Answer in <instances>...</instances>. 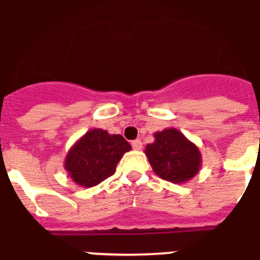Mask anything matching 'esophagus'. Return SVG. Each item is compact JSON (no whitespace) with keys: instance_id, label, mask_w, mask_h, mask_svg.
<instances>
[{"instance_id":"esophagus-1","label":"esophagus","mask_w":260,"mask_h":260,"mask_svg":"<svg viewBox=\"0 0 260 260\" xmlns=\"http://www.w3.org/2000/svg\"><path fill=\"white\" fill-rule=\"evenodd\" d=\"M132 148L137 149V151H139V149L143 148V143H141L140 140H134V141H132Z\"/></svg>"}]
</instances>
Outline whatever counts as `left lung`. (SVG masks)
<instances>
[{
    "label": "left lung",
    "mask_w": 260,
    "mask_h": 260,
    "mask_svg": "<svg viewBox=\"0 0 260 260\" xmlns=\"http://www.w3.org/2000/svg\"><path fill=\"white\" fill-rule=\"evenodd\" d=\"M155 141L147 144L145 155L152 170L171 183H185L198 175L202 166L199 148L175 128L156 132Z\"/></svg>",
    "instance_id": "left-lung-1"
}]
</instances>
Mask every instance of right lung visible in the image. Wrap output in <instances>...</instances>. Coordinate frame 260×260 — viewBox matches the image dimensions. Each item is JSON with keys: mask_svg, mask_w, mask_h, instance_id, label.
Instances as JSON below:
<instances>
[{"mask_svg": "<svg viewBox=\"0 0 260 260\" xmlns=\"http://www.w3.org/2000/svg\"><path fill=\"white\" fill-rule=\"evenodd\" d=\"M131 149L121 135L90 129L69 149L64 167L76 184L88 188L115 174L120 159Z\"/></svg>", "mask_w": 260, "mask_h": 260, "instance_id": "obj_1", "label": "right lung"}]
</instances>
